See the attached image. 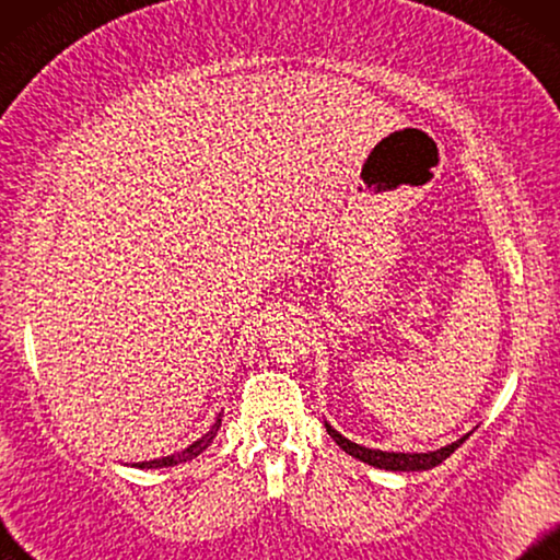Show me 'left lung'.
Returning <instances> with one entry per match:
<instances>
[{
    "instance_id": "1",
    "label": "left lung",
    "mask_w": 560,
    "mask_h": 560,
    "mask_svg": "<svg viewBox=\"0 0 560 560\" xmlns=\"http://www.w3.org/2000/svg\"><path fill=\"white\" fill-rule=\"evenodd\" d=\"M326 431L336 443H339L343 451H347L349 456H354V458H359V462L377 466V469H387V471H425V469H433V466L446 462V458L454 454V451L471 435V433H466L458 441L448 443V446L428 451V454H397V451H380V448L359 446V443L343 439V435L328 423H326Z\"/></svg>"
}]
</instances>
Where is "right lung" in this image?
I'll return each instance as SVG.
<instances>
[{
	"instance_id": "1",
	"label": "right lung",
	"mask_w": 560,
	"mask_h": 560,
	"mask_svg": "<svg viewBox=\"0 0 560 560\" xmlns=\"http://www.w3.org/2000/svg\"><path fill=\"white\" fill-rule=\"evenodd\" d=\"M219 428H221V412H219L217 423H213V425L209 428V433H203L201 439L190 443L188 448H183V451H175V454H171V456H163V458H152V462H140V464H132V466H137V469H165V466H178V464H186V462H190V458L201 456L203 451L211 446L213 439H217Z\"/></svg>"
}]
</instances>
